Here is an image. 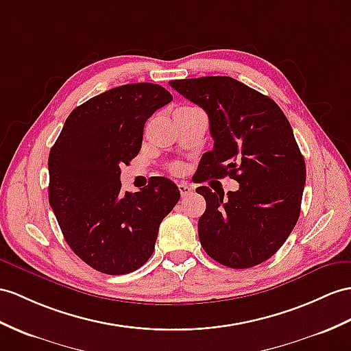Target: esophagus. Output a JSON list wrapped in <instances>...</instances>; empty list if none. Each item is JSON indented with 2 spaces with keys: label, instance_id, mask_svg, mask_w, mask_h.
Returning <instances> with one entry per match:
<instances>
[{
  "label": "esophagus",
  "instance_id": "esophagus-1",
  "mask_svg": "<svg viewBox=\"0 0 351 351\" xmlns=\"http://www.w3.org/2000/svg\"><path fill=\"white\" fill-rule=\"evenodd\" d=\"M178 191H180V195H182V198H183V199H184V198H187V196L193 193V189H192V187H191V186H187V184H184V183H180V184H178Z\"/></svg>",
  "mask_w": 351,
  "mask_h": 351
}]
</instances>
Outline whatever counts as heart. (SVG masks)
<instances>
[{
	"instance_id": "b5f03b06",
	"label": "heart",
	"mask_w": 351,
	"mask_h": 351,
	"mask_svg": "<svg viewBox=\"0 0 351 351\" xmlns=\"http://www.w3.org/2000/svg\"><path fill=\"white\" fill-rule=\"evenodd\" d=\"M177 110H198V108H195V107H180V108H177Z\"/></svg>"
}]
</instances>
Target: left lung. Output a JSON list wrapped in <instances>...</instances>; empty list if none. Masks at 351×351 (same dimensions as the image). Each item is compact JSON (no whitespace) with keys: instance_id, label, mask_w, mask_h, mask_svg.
Masks as SVG:
<instances>
[{"instance_id":"1","label":"left lung","mask_w":351,"mask_h":351,"mask_svg":"<svg viewBox=\"0 0 351 351\" xmlns=\"http://www.w3.org/2000/svg\"><path fill=\"white\" fill-rule=\"evenodd\" d=\"M205 110L215 146L198 165V183L229 176L237 192H196L207 202L198 221L202 249L229 268L269 259L295 228L305 186V162L287 117L269 97L226 75L171 80Z\"/></svg>"}]
</instances>
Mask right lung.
Returning a JSON list of instances; mask_svg holds the SVG:
<instances>
[{
    "mask_svg": "<svg viewBox=\"0 0 351 351\" xmlns=\"http://www.w3.org/2000/svg\"><path fill=\"white\" fill-rule=\"evenodd\" d=\"M171 101L153 83L110 89L75 107L50 149V207L71 250L104 274L143 267L155 250L160 221L180 199L165 177L140 192L121 191V165L138 155L144 123Z\"/></svg>",
    "mask_w": 351,
    "mask_h": 351,
    "instance_id": "obj_1",
    "label": "right lung"
}]
</instances>
